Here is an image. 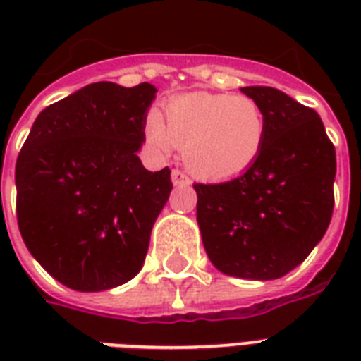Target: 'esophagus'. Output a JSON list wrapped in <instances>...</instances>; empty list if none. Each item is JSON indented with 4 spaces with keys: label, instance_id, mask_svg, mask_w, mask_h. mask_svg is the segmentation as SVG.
<instances>
[{
    "label": "esophagus",
    "instance_id": "esophagus-1",
    "mask_svg": "<svg viewBox=\"0 0 361 361\" xmlns=\"http://www.w3.org/2000/svg\"><path fill=\"white\" fill-rule=\"evenodd\" d=\"M172 183L176 187H187L191 185V180H189V176L185 172H181L180 169H174L172 170Z\"/></svg>",
    "mask_w": 361,
    "mask_h": 361
}]
</instances>
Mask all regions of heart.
I'll list each match as a JSON object with an SVG mask.
<instances>
[{
	"instance_id": "1",
	"label": "heart",
	"mask_w": 361,
	"mask_h": 361,
	"mask_svg": "<svg viewBox=\"0 0 361 361\" xmlns=\"http://www.w3.org/2000/svg\"><path fill=\"white\" fill-rule=\"evenodd\" d=\"M266 116L247 95L192 92L176 95L164 106V121L152 110L146 135L161 153L183 147L192 174L231 180L249 170L266 140Z\"/></svg>"
}]
</instances>
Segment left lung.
I'll return each mask as SVG.
<instances>
[{"mask_svg":"<svg viewBox=\"0 0 361 361\" xmlns=\"http://www.w3.org/2000/svg\"><path fill=\"white\" fill-rule=\"evenodd\" d=\"M266 116L251 169L225 183H195L204 249L225 275L279 279L322 240L334 214L336 147L320 116L268 86L241 87Z\"/></svg>","mask_w":361,"mask_h":361,"instance_id":"1","label":"left lung"}]
</instances>
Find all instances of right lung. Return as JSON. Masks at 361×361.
I'll use <instances>...</instances> for the list:
<instances>
[{"mask_svg":"<svg viewBox=\"0 0 361 361\" xmlns=\"http://www.w3.org/2000/svg\"><path fill=\"white\" fill-rule=\"evenodd\" d=\"M155 86L95 82L37 116L16 159V219L27 251L61 285L101 292L142 269L172 191L144 169Z\"/></svg>","mask_w":361,"mask_h":361,"instance_id":"obj_1","label":"right lung"}]
</instances>
